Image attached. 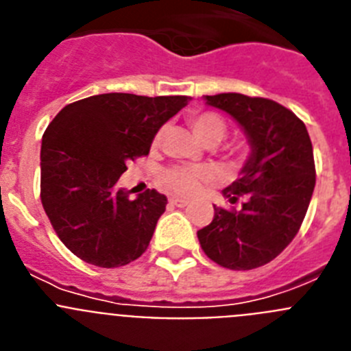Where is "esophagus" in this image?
Masks as SVG:
<instances>
[{"label":"esophagus","mask_w":351,"mask_h":351,"mask_svg":"<svg viewBox=\"0 0 351 351\" xmlns=\"http://www.w3.org/2000/svg\"><path fill=\"white\" fill-rule=\"evenodd\" d=\"M169 202L172 204V206H176V207H186V206H188V200H184V198H179V197H172Z\"/></svg>","instance_id":"esophagus-1"}]
</instances>
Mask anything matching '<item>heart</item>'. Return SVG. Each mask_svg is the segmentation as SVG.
<instances>
[{
    "label": "heart",
    "mask_w": 351,
    "mask_h": 351,
    "mask_svg": "<svg viewBox=\"0 0 351 351\" xmlns=\"http://www.w3.org/2000/svg\"><path fill=\"white\" fill-rule=\"evenodd\" d=\"M190 125L197 137L206 144H216L221 142L228 133L226 121L221 116L214 112H202L190 117ZM161 133L156 135V142L160 141ZM213 181V172L207 167L197 165H181V167H169L161 170L160 182L165 186L167 190L173 191L178 195H190L198 193L204 186Z\"/></svg>",
    "instance_id": "1"
}]
</instances>
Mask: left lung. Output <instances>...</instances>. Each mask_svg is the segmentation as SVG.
<instances>
[{"label": "left lung", "mask_w": 351, "mask_h": 351, "mask_svg": "<svg viewBox=\"0 0 351 351\" xmlns=\"http://www.w3.org/2000/svg\"><path fill=\"white\" fill-rule=\"evenodd\" d=\"M206 100L243 126L253 149L243 176L223 190L241 207L214 206L198 241L221 267L251 271L280 255L302 225L316 182L311 138L290 108L269 98L221 93Z\"/></svg>", "instance_id": "8db88e82"}]
</instances>
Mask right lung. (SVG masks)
I'll list each match as a JSON object with an SVG mask.
<instances>
[{"mask_svg": "<svg viewBox=\"0 0 351 351\" xmlns=\"http://www.w3.org/2000/svg\"><path fill=\"white\" fill-rule=\"evenodd\" d=\"M190 96L107 93L61 108L42 138L40 198L61 243L96 267L114 269L147 250L167 197L135 200L117 181L130 161L147 156L158 130Z\"/></svg>", "mask_w": 351, "mask_h": 351, "instance_id": "1", "label": "right lung"}]
</instances>
